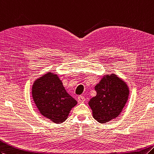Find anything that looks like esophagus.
Returning a JSON list of instances; mask_svg holds the SVG:
<instances>
[{"label": "esophagus", "mask_w": 154, "mask_h": 154, "mask_svg": "<svg viewBox=\"0 0 154 154\" xmlns=\"http://www.w3.org/2000/svg\"><path fill=\"white\" fill-rule=\"evenodd\" d=\"M77 101L79 103H83L85 101V98L84 96H79L77 98Z\"/></svg>", "instance_id": "1"}]
</instances>
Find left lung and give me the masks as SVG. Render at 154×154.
<instances>
[{"label": "left lung", "mask_w": 154, "mask_h": 154, "mask_svg": "<svg viewBox=\"0 0 154 154\" xmlns=\"http://www.w3.org/2000/svg\"><path fill=\"white\" fill-rule=\"evenodd\" d=\"M94 89L96 95L88 102L94 119L100 123L116 119L128 100L129 88L126 82L116 74L103 75Z\"/></svg>", "instance_id": "1"}]
</instances>
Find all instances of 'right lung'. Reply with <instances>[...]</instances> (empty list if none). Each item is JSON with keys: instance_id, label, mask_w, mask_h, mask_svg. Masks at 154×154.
<instances>
[{"instance_id": "1", "label": "right lung", "mask_w": 154, "mask_h": 154, "mask_svg": "<svg viewBox=\"0 0 154 154\" xmlns=\"http://www.w3.org/2000/svg\"><path fill=\"white\" fill-rule=\"evenodd\" d=\"M32 97L42 116L55 123L64 122L77 102L67 93L57 74L48 71L32 86Z\"/></svg>"}]
</instances>
